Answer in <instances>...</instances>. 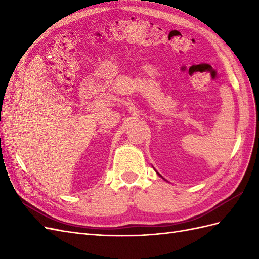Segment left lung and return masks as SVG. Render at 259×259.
Instances as JSON below:
<instances>
[{
    "label": "left lung",
    "mask_w": 259,
    "mask_h": 259,
    "mask_svg": "<svg viewBox=\"0 0 259 259\" xmlns=\"http://www.w3.org/2000/svg\"><path fill=\"white\" fill-rule=\"evenodd\" d=\"M159 175H160V174H159ZM160 176H161V175H160ZM161 177H162V176H161Z\"/></svg>",
    "instance_id": "8db88e82"
}]
</instances>
